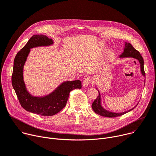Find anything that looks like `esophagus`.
Returning <instances> with one entry per match:
<instances>
[{
	"mask_svg": "<svg viewBox=\"0 0 156 156\" xmlns=\"http://www.w3.org/2000/svg\"><path fill=\"white\" fill-rule=\"evenodd\" d=\"M91 78H85L83 81V86L84 88H86L87 87L91 82Z\"/></svg>",
	"mask_w": 156,
	"mask_h": 156,
	"instance_id": "esophagus-1",
	"label": "esophagus"
}]
</instances>
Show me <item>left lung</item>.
<instances>
[{
  "mask_svg": "<svg viewBox=\"0 0 156 156\" xmlns=\"http://www.w3.org/2000/svg\"><path fill=\"white\" fill-rule=\"evenodd\" d=\"M120 58H133L135 59H137L140 65V72L141 74L144 76H146V73H145L144 71V59L142 57L141 55L140 54L139 52L135 49L130 43L126 42L125 43V45H124V49H123V53L119 56ZM98 93L99 95L98 97H97L95 100L93 102L91 107L96 113L98 114V115L103 116V117H117L119 116H121L123 114H125L131 110H132L135 107H136L137 105L124 112H118V113H115V112H110L108 110H107L106 109H105L101 106V95L100 91H98Z\"/></svg>",
  "mask_w": 156,
  "mask_h": 156,
  "instance_id": "left-lung-1",
  "label": "left lung"
}]
</instances>
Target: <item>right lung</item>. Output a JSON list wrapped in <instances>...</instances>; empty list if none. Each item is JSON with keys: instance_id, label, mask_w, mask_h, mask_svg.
I'll list each match as a JSON object with an SVG mask.
<instances>
[{"instance_id": "add662e5", "label": "right lung", "mask_w": 156, "mask_h": 156, "mask_svg": "<svg viewBox=\"0 0 156 156\" xmlns=\"http://www.w3.org/2000/svg\"><path fill=\"white\" fill-rule=\"evenodd\" d=\"M53 41L43 34H35L19 51L14 61L12 85L20 105L26 110L43 116H52L60 112L66 105L71 91L81 88L80 80L62 83L53 91L44 97H34L27 90L23 77V68L31 48L49 46Z\"/></svg>"}]
</instances>
